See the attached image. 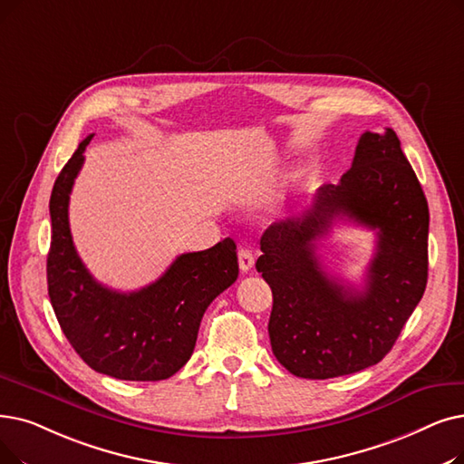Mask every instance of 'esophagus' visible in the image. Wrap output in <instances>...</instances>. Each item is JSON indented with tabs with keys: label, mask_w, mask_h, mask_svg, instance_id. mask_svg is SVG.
I'll list each match as a JSON object with an SVG mask.
<instances>
[{
	"label": "esophagus",
	"mask_w": 464,
	"mask_h": 464,
	"mask_svg": "<svg viewBox=\"0 0 464 464\" xmlns=\"http://www.w3.org/2000/svg\"><path fill=\"white\" fill-rule=\"evenodd\" d=\"M238 267L245 273H248L254 267V254L250 248H246V246L238 248Z\"/></svg>",
	"instance_id": "esophagus-1"
}]
</instances>
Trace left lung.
Masks as SVG:
<instances>
[{
  "mask_svg": "<svg viewBox=\"0 0 464 464\" xmlns=\"http://www.w3.org/2000/svg\"><path fill=\"white\" fill-rule=\"evenodd\" d=\"M335 218L378 231L365 288L330 277L315 243ZM256 269L273 292L271 349L290 373L330 379L385 358L429 276V205L392 129L364 132L339 184L318 188L309 210L273 224Z\"/></svg>",
  "mask_w": 464,
  "mask_h": 464,
  "instance_id": "obj_1",
  "label": "left lung"
}]
</instances>
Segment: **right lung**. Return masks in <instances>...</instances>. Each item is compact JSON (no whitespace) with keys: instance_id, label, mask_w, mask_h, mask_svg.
<instances>
[{"instance_id":"add662e5","label":"right lung","mask_w":464,"mask_h":464,"mask_svg":"<svg viewBox=\"0 0 464 464\" xmlns=\"http://www.w3.org/2000/svg\"><path fill=\"white\" fill-rule=\"evenodd\" d=\"M91 138L79 144L51 193V305L70 345L94 372L123 381L169 379L191 358L208 305L237 280V245L227 237L208 250L178 256L163 276L136 292L100 285L77 256L68 221Z\"/></svg>"}]
</instances>
